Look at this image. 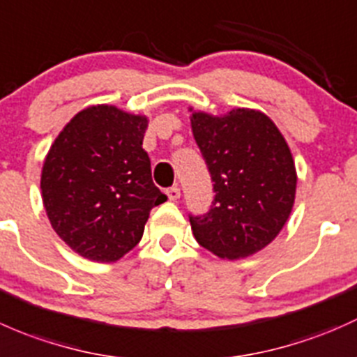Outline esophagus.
I'll return each instance as SVG.
<instances>
[{
	"instance_id": "obj_1",
	"label": "esophagus",
	"mask_w": 357,
	"mask_h": 357,
	"mask_svg": "<svg viewBox=\"0 0 357 357\" xmlns=\"http://www.w3.org/2000/svg\"><path fill=\"white\" fill-rule=\"evenodd\" d=\"M167 196H168V199H170V201H177L180 197V189L177 185L170 187V189H167Z\"/></svg>"
}]
</instances>
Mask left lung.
Instances as JSON below:
<instances>
[{
	"label": "left lung",
	"mask_w": 357,
	"mask_h": 357,
	"mask_svg": "<svg viewBox=\"0 0 357 357\" xmlns=\"http://www.w3.org/2000/svg\"><path fill=\"white\" fill-rule=\"evenodd\" d=\"M190 125L215 192L208 213L189 215L194 237L220 258L255 255L280 234L296 199L287 142L256 109L237 108L223 116L197 112Z\"/></svg>",
	"instance_id": "1"
}]
</instances>
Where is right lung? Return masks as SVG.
<instances>
[{"mask_svg":"<svg viewBox=\"0 0 357 357\" xmlns=\"http://www.w3.org/2000/svg\"><path fill=\"white\" fill-rule=\"evenodd\" d=\"M146 128V116L109 105L89 106L65 125L44 160L47 218L84 258H122L141 241L149 211L167 201L142 149Z\"/></svg>","mask_w":357,"mask_h":357,"instance_id":"add662e5","label":"right lung"}]
</instances>
